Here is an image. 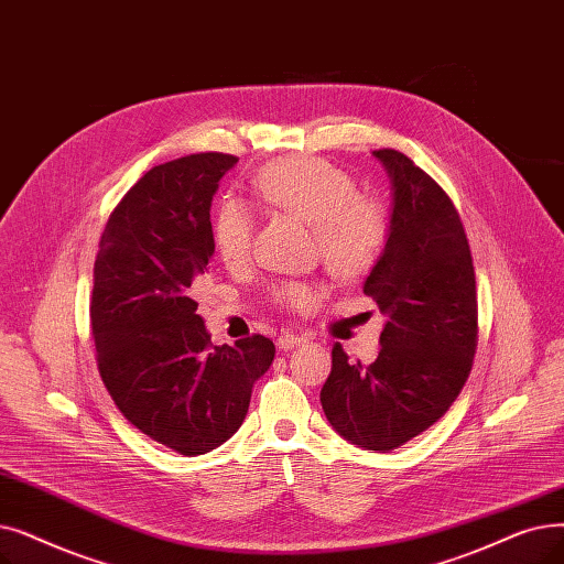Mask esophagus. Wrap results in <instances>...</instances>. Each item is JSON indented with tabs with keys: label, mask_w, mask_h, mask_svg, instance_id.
<instances>
[{
	"label": "esophagus",
	"mask_w": 564,
	"mask_h": 564,
	"mask_svg": "<svg viewBox=\"0 0 564 564\" xmlns=\"http://www.w3.org/2000/svg\"><path fill=\"white\" fill-rule=\"evenodd\" d=\"M302 343H306V336L295 334V332H283V334L276 338L279 350H292V348L302 346Z\"/></svg>",
	"instance_id": "34e87169"
}]
</instances>
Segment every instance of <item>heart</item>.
Returning a JSON list of instances; mask_svg holds the SVG:
<instances>
[{
	"label": "heart",
	"mask_w": 564,
	"mask_h": 564,
	"mask_svg": "<svg viewBox=\"0 0 564 564\" xmlns=\"http://www.w3.org/2000/svg\"><path fill=\"white\" fill-rule=\"evenodd\" d=\"M258 200L300 218L313 228L315 249L338 279H357L369 272L387 241V216L373 200L359 198L352 175L315 156H292L269 163L253 182ZM256 218L251 209L226 198L212 221V239L218 258L228 267L249 262ZM315 288L290 283L276 288V300L304 308L315 300Z\"/></svg>",
	"instance_id": "obj_1"
}]
</instances>
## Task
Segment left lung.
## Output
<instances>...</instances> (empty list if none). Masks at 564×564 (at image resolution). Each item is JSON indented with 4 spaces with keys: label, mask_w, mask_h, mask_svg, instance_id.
Wrapping results in <instances>:
<instances>
[{
    "label": "left lung",
    "mask_w": 564,
    "mask_h": 564,
    "mask_svg": "<svg viewBox=\"0 0 564 564\" xmlns=\"http://www.w3.org/2000/svg\"><path fill=\"white\" fill-rule=\"evenodd\" d=\"M373 156L391 182L387 241L364 292L387 317L378 359L332 350L321 403L348 443L391 452L449 410L477 348L475 267L449 195L397 150Z\"/></svg>",
    "instance_id": "left-lung-1"
}]
</instances>
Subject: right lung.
<instances>
[{
	"instance_id": "add662e5",
	"label": "right lung",
	"mask_w": 564,
	"mask_h": 564,
	"mask_svg": "<svg viewBox=\"0 0 564 564\" xmlns=\"http://www.w3.org/2000/svg\"><path fill=\"white\" fill-rule=\"evenodd\" d=\"M230 154H191L144 173L110 214L89 302L99 373L121 414L184 456L237 433L274 343L214 346L193 290L214 256L209 209Z\"/></svg>"
}]
</instances>
